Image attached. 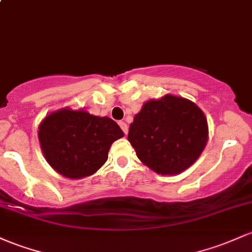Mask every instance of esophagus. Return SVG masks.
<instances>
[{
	"label": "esophagus",
	"mask_w": 252,
	"mask_h": 252,
	"mask_svg": "<svg viewBox=\"0 0 252 252\" xmlns=\"http://www.w3.org/2000/svg\"><path fill=\"white\" fill-rule=\"evenodd\" d=\"M120 126H121V129L122 130H123V132L124 134H128V126H126V123H124V122H120Z\"/></svg>",
	"instance_id": "34e87169"
}]
</instances>
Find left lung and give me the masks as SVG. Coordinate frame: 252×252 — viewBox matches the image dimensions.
Instances as JSON below:
<instances>
[{
    "instance_id": "1",
    "label": "left lung",
    "mask_w": 252,
    "mask_h": 252,
    "mask_svg": "<svg viewBox=\"0 0 252 252\" xmlns=\"http://www.w3.org/2000/svg\"><path fill=\"white\" fill-rule=\"evenodd\" d=\"M128 140L136 156L161 175L191 166L206 147L208 126L203 112L188 99L165 95L149 100L134 117Z\"/></svg>"
}]
</instances>
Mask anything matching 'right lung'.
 Wrapping results in <instances>:
<instances>
[{"label": "right lung", "mask_w": 252, "mask_h": 252, "mask_svg": "<svg viewBox=\"0 0 252 252\" xmlns=\"http://www.w3.org/2000/svg\"><path fill=\"white\" fill-rule=\"evenodd\" d=\"M122 136L123 131L111 118L68 109L46 116L38 131L49 164L73 179L98 171L107 160L113 141Z\"/></svg>", "instance_id": "1"}]
</instances>
